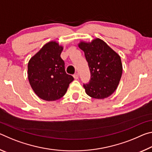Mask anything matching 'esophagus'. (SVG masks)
<instances>
[{
	"label": "esophagus",
	"instance_id": "34e87169",
	"mask_svg": "<svg viewBox=\"0 0 152 152\" xmlns=\"http://www.w3.org/2000/svg\"><path fill=\"white\" fill-rule=\"evenodd\" d=\"M73 76H74V79H76V80H77V79H78V77H79V75H78V73H76V74H74V75H73Z\"/></svg>",
	"mask_w": 152,
	"mask_h": 152
}]
</instances>
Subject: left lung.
Instances as JSON below:
<instances>
[{
  "label": "left lung",
  "instance_id": "1",
  "mask_svg": "<svg viewBox=\"0 0 152 152\" xmlns=\"http://www.w3.org/2000/svg\"><path fill=\"white\" fill-rule=\"evenodd\" d=\"M78 45L84 52L91 74L89 83L84 84L86 93L96 99L109 97L116 91L122 76L119 55L99 38L91 42L80 41Z\"/></svg>",
  "mask_w": 152,
  "mask_h": 152
}]
</instances>
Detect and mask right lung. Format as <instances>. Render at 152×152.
Wrapping results in <instances>:
<instances>
[{"label":"right lung","mask_w":152,"mask_h":152,"mask_svg":"<svg viewBox=\"0 0 152 152\" xmlns=\"http://www.w3.org/2000/svg\"><path fill=\"white\" fill-rule=\"evenodd\" d=\"M63 46L51 41L31 58L28 62V80L35 93L46 101H53L64 96L72 76L67 74L60 54Z\"/></svg>","instance_id":"right-lung-1"}]
</instances>
